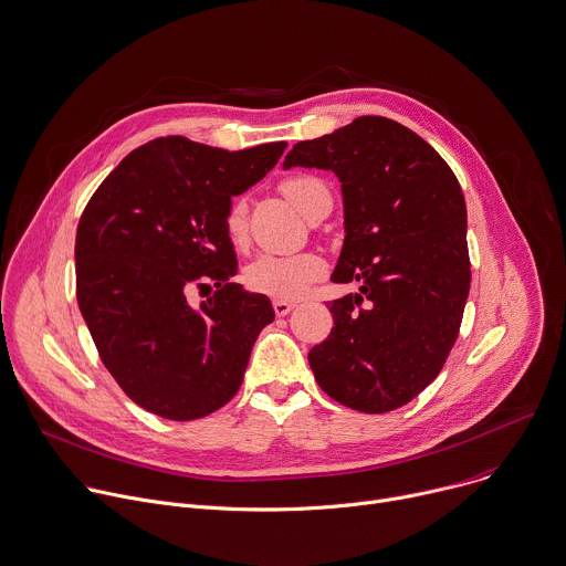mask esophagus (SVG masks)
Segmentation results:
<instances>
[{
	"label": "esophagus",
	"instance_id": "obj_1",
	"mask_svg": "<svg viewBox=\"0 0 566 566\" xmlns=\"http://www.w3.org/2000/svg\"><path fill=\"white\" fill-rule=\"evenodd\" d=\"M293 308H295V304H293V302H286V300H273V311H275V315H277V317L289 315Z\"/></svg>",
	"mask_w": 566,
	"mask_h": 566
}]
</instances>
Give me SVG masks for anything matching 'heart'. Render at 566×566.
I'll return each mask as SVG.
<instances>
[{
  "instance_id": "b5f03b06",
  "label": "heart",
  "mask_w": 566,
  "mask_h": 566,
  "mask_svg": "<svg viewBox=\"0 0 566 566\" xmlns=\"http://www.w3.org/2000/svg\"><path fill=\"white\" fill-rule=\"evenodd\" d=\"M282 196L297 207L306 218L319 220L333 207L331 188L324 179L315 175H291L280 184ZM224 233L229 242L240 249L247 244V205L233 202L224 216ZM326 264L315 253H260L244 269V284L262 295L275 300H297L306 289L322 280Z\"/></svg>"
}]
</instances>
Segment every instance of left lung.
I'll list each match as a JSON object with an SVG mask.
<instances>
[{
  "label": "left lung",
  "instance_id": "8db88e82",
  "mask_svg": "<svg viewBox=\"0 0 566 566\" xmlns=\"http://www.w3.org/2000/svg\"><path fill=\"white\" fill-rule=\"evenodd\" d=\"M291 166L339 177L346 238L331 280L361 284L331 302L335 326L308 353L315 380L348 409H400L438 378L460 333L471 286L460 181L431 144L380 115L297 142Z\"/></svg>",
  "mask_w": 566,
  "mask_h": 566
}]
</instances>
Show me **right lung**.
Masks as SVG:
<instances>
[{
  "label": "right lung",
  "mask_w": 566,
  "mask_h": 566,
  "mask_svg": "<svg viewBox=\"0 0 566 566\" xmlns=\"http://www.w3.org/2000/svg\"><path fill=\"white\" fill-rule=\"evenodd\" d=\"M284 148L157 137L128 153L88 200L75 240L77 304L104 366L148 413L188 422L238 394L275 313L266 295L233 282L224 216ZM211 283L209 301L187 302L188 290Z\"/></svg>",
  "instance_id": "1"
}]
</instances>
